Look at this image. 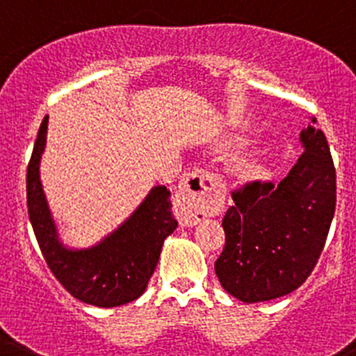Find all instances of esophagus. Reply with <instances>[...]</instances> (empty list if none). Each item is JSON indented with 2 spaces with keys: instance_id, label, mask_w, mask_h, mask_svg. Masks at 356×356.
Wrapping results in <instances>:
<instances>
[{
  "instance_id": "34e87169",
  "label": "esophagus",
  "mask_w": 356,
  "mask_h": 356,
  "mask_svg": "<svg viewBox=\"0 0 356 356\" xmlns=\"http://www.w3.org/2000/svg\"><path fill=\"white\" fill-rule=\"evenodd\" d=\"M219 198V182L211 172L197 167L179 184L175 216L182 227H193L209 216Z\"/></svg>"
}]
</instances>
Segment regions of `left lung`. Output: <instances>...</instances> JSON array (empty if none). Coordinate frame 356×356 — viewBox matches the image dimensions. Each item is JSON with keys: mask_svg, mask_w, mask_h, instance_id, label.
I'll return each instance as SVG.
<instances>
[{"mask_svg": "<svg viewBox=\"0 0 356 356\" xmlns=\"http://www.w3.org/2000/svg\"><path fill=\"white\" fill-rule=\"evenodd\" d=\"M302 129L305 151L274 186L253 181L232 191L225 248L214 268L230 295L248 304L291 293L316 267L335 212V167L325 133Z\"/></svg>", "mask_w": 356, "mask_h": 356, "instance_id": "8db88e82", "label": "left lung"}]
</instances>
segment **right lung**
<instances>
[{"instance_id":"1","label":"right lung","mask_w":356,"mask_h":356,"mask_svg":"<svg viewBox=\"0 0 356 356\" xmlns=\"http://www.w3.org/2000/svg\"><path fill=\"white\" fill-rule=\"evenodd\" d=\"M45 115L28 163L26 191L28 214L49 268L72 297L98 305L118 307L140 297L158 265L163 241L175 230L170 191L156 186L135 214L96 248L70 251L59 244L40 182V158L47 140Z\"/></svg>"}]
</instances>
